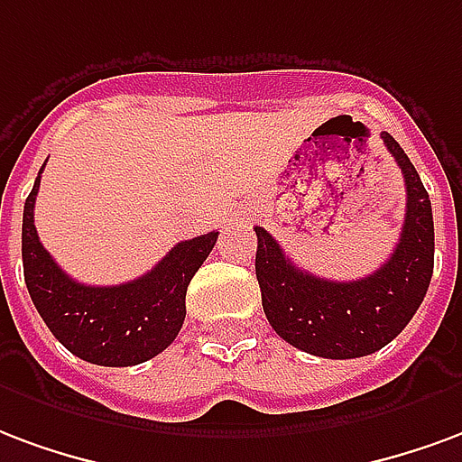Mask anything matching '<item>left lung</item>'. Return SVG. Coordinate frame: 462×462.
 Returning a JSON list of instances; mask_svg holds the SVG:
<instances>
[{
	"mask_svg": "<svg viewBox=\"0 0 462 462\" xmlns=\"http://www.w3.org/2000/svg\"><path fill=\"white\" fill-rule=\"evenodd\" d=\"M406 181L402 238L382 268L359 281H328L302 271L265 228L255 226V278L271 328L288 345L325 359L366 356L392 342L426 298L433 275L429 191L402 144L382 133Z\"/></svg>",
	"mask_w": 462,
	"mask_h": 462,
	"instance_id": "1",
	"label": "left lung"
}]
</instances>
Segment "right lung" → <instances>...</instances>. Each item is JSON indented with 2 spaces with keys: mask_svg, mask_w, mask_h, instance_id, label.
Instances as JSON below:
<instances>
[{
  "mask_svg": "<svg viewBox=\"0 0 462 462\" xmlns=\"http://www.w3.org/2000/svg\"><path fill=\"white\" fill-rule=\"evenodd\" d=\"M42 171L23 204V281L53 337L70 355L100 366L143 365L167 349L187 315V288L217 244L218 231L181 241L144 273L120 285H83L60 271L39 241L33 204Z\"/></svg>",
  "mask_w": 462,
  "mask_h": 462,
  "instance_id": "1",
  "label": "right lung"
}]
</instances>
